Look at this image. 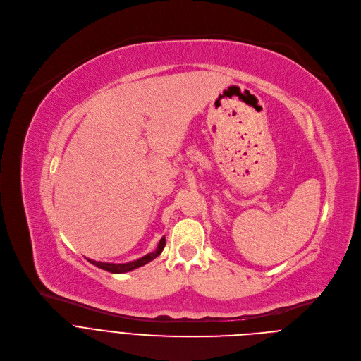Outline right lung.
Instances as JSON below:
<instances>
[{"mask_svg": "<svg viewBox=\"0 0 361 361\" xmlns=\"http://www.w3.org/2000/svg\"><path fill=\"white\" fill-rule=\"evenodd\" d=\"M164 245H166V237H163L156 248V251H152L144 257H141V259L138 260H134V262H130V263H123V264H114V263H102V262H95V260H88L91 264L97 266L98 269H102L106 271H110V273H114V274H123V273H127V271H133L141 266H145L147 263L152 262L154 259H157V257L161 254V251L164 250Z\"/></svg>", "mask_w": 361, "mask_h": 361, "instance_id": "1", "label": "right lung"}]
</instances>
